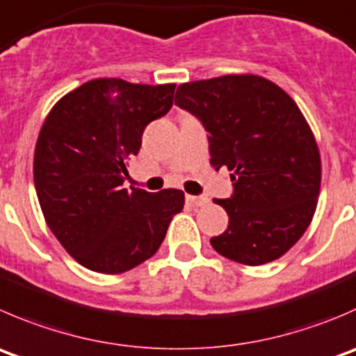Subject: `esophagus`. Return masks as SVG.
I'll list each match as a JSON object with an SVG mask.
<instances>
[{"mask_svg": "<svg viewBox=\"0 0 356 356\" xmlns=\"http://www.w3.org/2000/svg\"><path fill=\"white\" fill-rule=\"evenodd\" d=\"M186 203L191 207H202V205H205V203H209V198H205V196L186 195Z\"/></svg>", "mask_w": 356, "mask_h": 356, "instance_id": "1", "label": "esophagus"}]
</instances>
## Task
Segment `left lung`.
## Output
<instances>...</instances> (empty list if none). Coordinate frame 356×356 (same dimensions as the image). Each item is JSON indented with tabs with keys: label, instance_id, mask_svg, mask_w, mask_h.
I'll return each mask as SVG.
<instances>
[{
	"label": "left lung",
	"instance_id": "left-lung-1",
	"mask_svg": "<svg viewBox=\"0 0 356 356\" xmlns=\"http://www.w3.org/2000/svg\"><path fill=\"white\" fill-rule=\"evenodd\" d=\"M175 106L209 132L210 163L227 167L233 195L213 200L229 216L210 238L224 257L259 266L282 257L308 229L322 179L318 146L291 95L255 74L179 85Z\"/></svg>",
	"mask_w": 356,
	"mask_h": 356
}]
</instances>
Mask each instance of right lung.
<instances>
[{
    "instance_id": "add662e5",
    "label": "right lung",
    "mask_w": 356,
    "mask_h": 356,
    "mask_svg": "<svg viewBox=\"0 0 356 356\" xmlns=\"http://www.w3.org/2000/svg\"><path fill=\"white\" fill-rule=\"evenodd\" d=\"M174 83L136 85L120 78L83 83L51 108L34 151V186L44 220L81 266L129 271L156 254L181 189L123 188L127 160L143 132L174 104Z\"/></svg>"
}]
</instances>
